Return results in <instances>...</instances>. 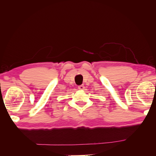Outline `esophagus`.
<instances>
[{
    "mask_svg": "<svg viewBox=\"0 0 156 156\" xmlns=\"http://www.w3.org/2000/svg\"><path fill=\"white\" fill-rule=\"evenodd\" d=\"M78 88L79 90H84V88H85V87H84V86L83 85V84H82V85H80L78 87Z\"/></svg>",
    "mask_w": 156,
    "mask_h": 156,
    "instance_id": "obj_1",
    "label": "esophagus"
}]
</instances>
